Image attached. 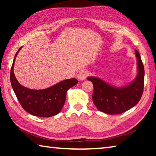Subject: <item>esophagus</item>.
Masks as SVG:
<instances>
[{"instance_id": "esophagus-1", "label": "esophagus", "mask_w": 156, "mask_h": 156, "mask_svg": "<svg viewBox=\"0 0 156 156\" xmlns=\"http://www.w3.org/2000/svg\"><path fill=\"white\" fill-rule=\"evenodd\" d=\"M87 76V72L86 71H81V72L78 73V78L79 80H84Z\"/></svg>"}]
</instances>
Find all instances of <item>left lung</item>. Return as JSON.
<instances>
[{
  "mask_svg": "<svg viewBox=\"0 0 156 156\" xmlns=\"http://www.w3.org/2000/svg\"><path fill=\"white\" fill-rule=\"evenodd\" d=\"M138 73L136 78L125 86L114 87L95 76H89L94 85L92 100L99 111L110 115L120 114L138 104L144 89V69L140 55L136 49Z\"/></svg>",
  "mask_w": 156,
  "mask_h": 156,
  "instance_id": "1",
  "label": "left lung"
}]
</instances>
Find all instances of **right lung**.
I'll use <instances>...</instances> for the list:
<instances>
[{"label":"right lung","instance_id":"add662e5","mask_svg":"<svg viewBox=\"0 0 156 156\" xmlns=\"http://www.w3.org/2000/svg\"><path fill=\"white\" fill-rule=\"evenodd\" d=\"M21 48L22 47L15 55L10 72L12 87L18 101L26 112L33 115L48 118L57 115L65 104L67 90L76 85L78 81L76 78L67 79L49 88L38 90L21 85L14 73L15 59Z\"/></svg>","mask_w":156,"mask_h":156}]
</instances>
